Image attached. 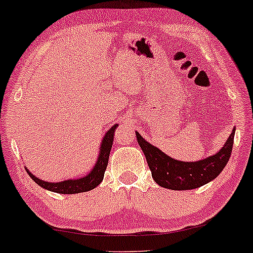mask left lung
Listing matches in <instances>:
<instances>
[{"mask_svg":"<svg viewBox=\"0 0 253 253\" xmlns=\"http://www.w3.org/2000/svg\"><path fill=\"white\" fill-rule=\"evenodd\" d=\"M234 133L236 128L219 152L197 162L176 161L147 143L138 132L135 134L157 184L171 190H190L207 184L220 175L231 157Z\"/></svg>","mask_w":253,"mask_h":253,"instance_id":"1","label":"left lung"}]
</instances>
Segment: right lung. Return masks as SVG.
I'll list each match as a JSON object with an SVG mask.
<instances>
[{"label":"right lung","mask_w":253,"mask_h":253,"mask_svg":"<svg viewBox=\"0 0 253 253\" xmlns=\"http://www.w3.org/2000/svg\"><path fill=\"white\" fill-rule=\"evenodd\" d=\"M117 127L118 125H114V126L110 127L108 132L104 134L102 143H101L100 153H98L96 163H95L92 170L90 171L86 176L81 177V178L77 179H66V181L63 182H46L38 178L37 176H34L27 168H26V171H27V173L30 175L31 178L33 179L38 185H40L43 189L54 191V193L58 194H78L94 189V188H96L103 179L104 171H106L107 165H108L109 153L110 150H112L114 130Z\"/></svg>","instance_id":"add662e5"}]
</instances>
